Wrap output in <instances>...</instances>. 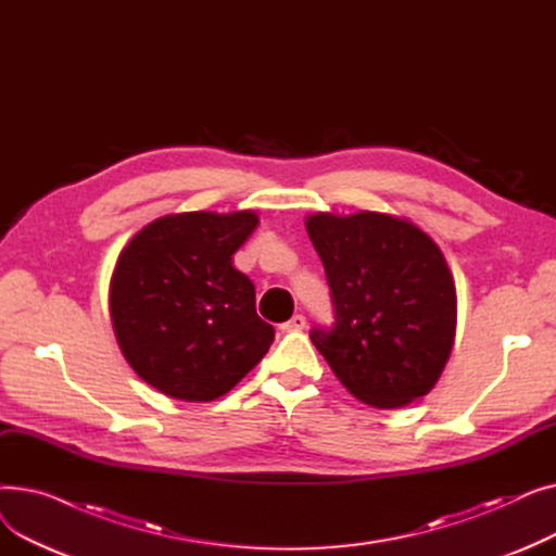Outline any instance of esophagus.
I'll list each match as a JSON object with an SVG mask.
<instances>
[{"instance_id": "1", "label": "esophagus", "mask_w": 556, "mask_h": 556, "mask_svg": "<svg viewBox=\"0 0 556 556\" xmlns=\"http://www.w3.org/2000/svg\"><path fill=\"white\" fill-rule=\"evenodd\" d=\"M306 327V317L304 315H293L288 323L281 325V331H302Z\"/></svg>"}]
</instances>
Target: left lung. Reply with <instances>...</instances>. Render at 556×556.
Segmentation results:
<instances>
[{
    "instance_id": "8db88e82",
    "label": "left lung",
    "mask_w": 556,
    "mask_h": 556,
    "mask_svg": "<svg viewBox=\"0 0 556 556\" xmlns=\"http://www.w3.org/2000/svg\"><path fill=\"white\" fill-rule=\"evenodd\" d=\"M336 306L311 340L338 381L371 407L426 396L448 363L457 295L448 263L415 223L378 212L306 218Z\"/></svg>"
}]
</instances>
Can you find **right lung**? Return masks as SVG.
Returning <instances> with one entry per match:
<instances>
[{"label":"right lung","instance_id":"obj_1","mask_svg":"<svg viewBox=\"0 0 556 556\" xmlns=\"http://www.w3.org/2000/svg\"><path fill=\"white\" fill-rule=\"evenodd\" d=\"M258 216L252 210L168 214L139 229L110 279L114 338L141 381L207 403L268 354L275 329L254 306V283L231 266Z\"/></svg>","mask_w":556,"mask_h":556}]
</instances>
